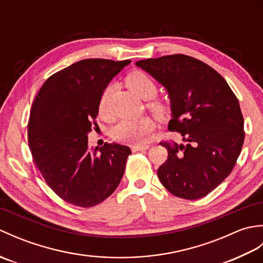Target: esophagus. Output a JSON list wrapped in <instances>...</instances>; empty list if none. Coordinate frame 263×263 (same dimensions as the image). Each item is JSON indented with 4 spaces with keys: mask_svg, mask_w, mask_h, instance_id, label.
I'll list each match as a JSON object with an SVG mask.
<instances>
[{
    "mask_svg": "<svg viewBox=\"0 0 263 263\" xmlns=\"http://www.w3.org/2000/svg\"><path fill=\"white\" fill-rule=\"evenodd\" d=\"M148 148H149L148 144H142V146H140V144H136V146H132V147H131L133 153L141 152V150H147Z\"/></svg>",
    "mask_w": 263,
    "mask_h": 263,
    "instance_id": "34e87169",
    "label": "esophagus"
}]
</instances>
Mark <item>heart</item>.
I'll use <instances>...</instances> for the list:
<instances>
[{
  "label": "heart",
  "instance_id": "1",
  "mask_svg": "<svg viewBox=\"0 0 263 263\" xmlns=\"http://www.w3.org/2000/svg\"><path fill=\"white\" fill-rule=\"evenodd\" d=\"M126 86L136 93L139 98L148 100L147 108L156 119L165 120L171 114V105L166 99L155 97L157 95V83L152 77L143 71H135L127 76ZM109 88L106 89L100 98L98 110L104 119L107 117V98ZM155 123L149 117H141L137 120H124L117 124L111 137L114 140L128 144H140L144 142L146 138L154 131Z\"/></svg>",
  "mask_w": 263,
  "mask_h": 263
}]
</instances>
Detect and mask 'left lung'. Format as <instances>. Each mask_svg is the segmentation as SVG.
Here are the masks:
<instances>
[{"instance_id": "obj_1", "label": "left lung", "mask_w": 263, "mask_h": 263, "mask_svg": "<svg viewBox=\"0 0 263 263\" xmlns=\"http://www.w3.org/2000/svg\"><path fill=\"white\" fill-rule=\"evenodd\" d=\"M171 97L170 131L186 144L160 142L168 153L158 178L175 197H205L231 174L244 142V120L226 80L202 61L184 54L138 61Z\"/></svg>"}]
</instances>
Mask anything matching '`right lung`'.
<instances>
[{"label":"right lung","instance_id":"obj_1","mask_svg":"<svg viewBox=\"0 0 263 263\" xmlns=\"http://www.w3.org/2000/svg\"><path fill=\"white\" fill-rule=\"evenodd\" d=\"M131 60L87 59L51 76L33 100L28 143L47 185L73 205L89 208L113 193L131 150L117 143L88 147L109 81Z\"/></svg>","mask_w":263,"mask_h":263}]
</instances>
